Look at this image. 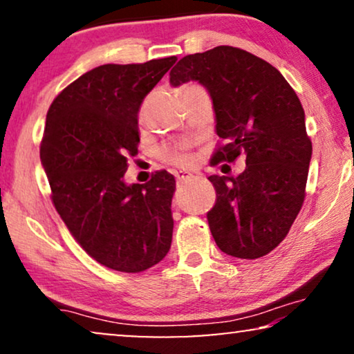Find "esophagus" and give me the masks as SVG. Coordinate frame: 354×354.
<instances>
[{
  "label": "esophagus",
  "mask_w": 354,
  "mask_h": 354,
  "mask_svg": "<svg viewBox=\"0 0 354 354\" xmlns=\"http://www.w3.org/2000/svg\"><path fill=\"white\" fill-rule=\"evenodd\" d=\"M176 178H177V182L178 183H187V182H190V180H193V178H196L195 176H193V174H188V172H178V174H176Z\"/></svg>",
  "instance_id": "obj_1"
}]
</instances>
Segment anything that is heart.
Instances as JSON below:
<instances>
[{"label": "heart", "mask_w": 354, "mask_h": 354, "mask_svg": "<svg viewBox=\"0 0 354 354\" xmlns=\"http://www.w3.org/2000/svg\"><path fill=\"white\" fill-rule=\"evenodd\" d=\"M164 161L176 167H190L195 162V154L190 151L188 145H176V147H164L161 149Z\"/></svg>", "instance_id": "obj_1"}]
</instances>
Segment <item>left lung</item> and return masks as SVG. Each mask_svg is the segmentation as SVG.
<instances>
[{"label": "left lung", "mask_w": 354, "mask_h": 354, "mask_svg": "<svg viewBox=\"0 0 354 354\" xmlns=\"http://www.w3.org/2000/svg\"><path fill=\"white\" fill-rule=\"evenodd\" d=\"M178 86L198 80L209 91L219 145L211 166L243 154L240 176H211L216 205L207 224L221 251L241 259L268 254L287 236L306 196L313 143L304 111L268 61L234 46L182 57L171 71Z\"/></svg>", "instance_id": "left-lung-1"}]
</instances>
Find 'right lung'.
Instances as JSON below:
<instances>
[{
  "instance_id": "right-lung-1",
  "label": "right lung",
  "mask_w": 354,
  "mask_h": 354,
  "mask_svg": "<svg viewBox=\"0 0 354 354\" xmlns=\"http://www.w3.org/2000/svg\"><path fill=\"white\" fill-rule=\"evenodd\" d=\"M176 56L104 64L67 85L46 114L40 159L57 214L95 261L119 272L158 264L172 243L176 178L124 182L138 153V111Z\"/></svg>"
}]
</instances>
